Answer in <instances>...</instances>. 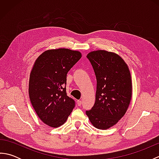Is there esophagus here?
<instances>
[{
	"instance_id": "1",
	"label": "esophagus",
	"mask_w": 159,
	"mask_h": 159,
	"mask_svg": "<svg viewBox=\"0 0 159 159\" xmlns=\"http://www.w3.org/2000/svg\"><path fill=\"white\" fill-rule=\"evenodd\" d=\"M77 104H78V106H81L82 101L81 100H78L77 101Z\"/></svg>"
}]
</instances>
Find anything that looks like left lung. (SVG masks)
<instances>
[{"instance_id": "8db88e82", "label": "left lung", "mask_w": 159, "mask_h": 159, "mask_svg": "<svg viewBox=\"0 0 159 159\" xmlns=\"http://www.w3.org/2000/svg\"><path fill=\"white\" fill-rule=\"evenodd\" d=\"M96 74L95 104L86 114L93 126L106 130L116 124L129 106L132 80L126 63L116 53L96 50L87 56Z\"/></svg>"}]
</instances>
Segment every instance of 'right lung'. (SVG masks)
Masks as SVG:
<instances>
[{
  "label": "right lung",
  "mask_w": 159,
  "mask_h": 159,
  "mask_svg": "<svg viewBox=\"0 0 159 159\" xmlns=\"http://www.w3.org/2000/svg\"><path fill=\"white\" fill-rule=\"evenodd\" d=\"M81 58V53L67 48L48 50L39 55L30 74L29 93L39 119L57 128L66 122L75 107L67 96V74Z\"/></svg>",
  "instance_id": "add662e5"
}]
</instances>
